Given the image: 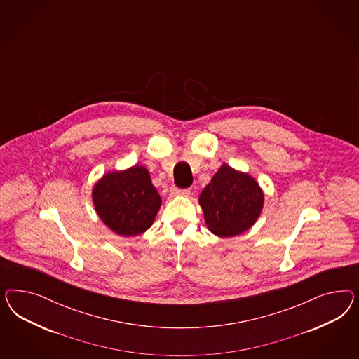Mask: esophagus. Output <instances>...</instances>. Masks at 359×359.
I'll list each match as a JSON object with an SVG mask.
<instances>
[{"label": "esophagus", "mask_w": 359, "mask_h": 359, "mask_svg": "<svg viewBox=\"0 0 359 359\" xmlns=\"http://www.w3.org/2000/svg\"><path fill=\"white\" fill-rule=\"evenodd\" d=\"M171 195L176 197V196H188L189 195V191L188 189H180V188H176V187H171L170 189Z\"/></svg>", "instance_id": "obj_1"}]
</instances>
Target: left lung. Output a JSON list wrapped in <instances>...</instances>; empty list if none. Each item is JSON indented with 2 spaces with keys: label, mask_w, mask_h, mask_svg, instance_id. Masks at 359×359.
Returning <instances> with one entry per match:
<instances>
[{
  "label": "left lung",
  "mask_w": 359,
  "mask_h": 359,
  "mask_svg": "<svg viewBox=\"0 0 359 359\" xmlns=\"http://www.w3.org/2000/svg\"><path fill=\"white\" fill-rule=\"evenodd\" d=\"M92 201L101 221L122 237L143 234L162 207L149 170L137 164L102 175L92 188Z\"/></svg>",
  "instance_id": "1"
}]
</instances>
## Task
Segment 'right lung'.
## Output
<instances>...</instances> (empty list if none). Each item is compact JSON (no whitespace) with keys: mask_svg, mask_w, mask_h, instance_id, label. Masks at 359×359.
<instances>
[{"mask_svg":"<svg viewBox=\"0 0 359 359\" xmlns=\"http://www.w3.org/2000/svg\"><path fill=\"white\" fill-rule=\"evenodd\" d=\"M198 204L209 231L221 238H231L257 222L264 205V194L250 174L224 163L198 196Z\"/></svg>","mask_w":359,"mask_h":359,"instance_id":"right-lung-1","label":"right lung"}]
</instances>
